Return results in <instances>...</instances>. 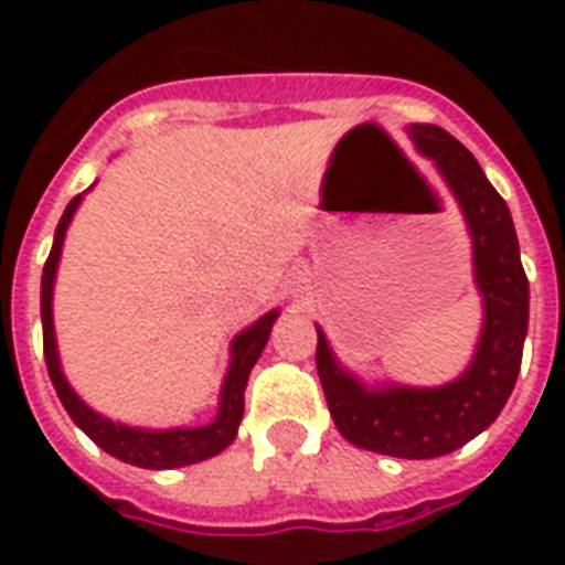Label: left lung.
Instances as JSON below:
<instances>
[{"label":"left lung","instance_id":"left-lung-1","mask_svg":"<svg viewBox=\"0 0 565 565\" xmlns=\"http://www.w3.org/2000/svg\"><path fill=\"white\" fill-rule=\"evenodd\" d=\"M422 154L437 161L463 207L483 296V331L463 375L446 386L366 390L340 370L317 328V370L337 430L352 446L404 460H430L466 446L490 428L508 404L527 334V275L508 202L495 193L475 154L439 126H411Z\"/></svg>","mask_w":565,"mask_h":565}]
</instances>
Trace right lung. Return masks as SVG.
Returning a JSON list of instances; mask_svg holds the SVG:
<instances>
[{"label": "right lung", "instance_id": "obj_1", "mask_svg": "<svg viewBox=\"0 0 565 565\" xmlns=\"http://www.w3.org/2000/svg\"><path fill=\"white\" fill-rule=\"evenodd\" d=\"M82 202V195H75L73 202L66 204L64 216L55 228V243L43 266V281H40V317H43V358H46V370L61 404L70 413V419L87 434L99 448H105L108 455H114L122 463L140 466V469H175V466H190L207 457L220 455L222 448H228L237 437L239 419H243V393H246L248 372L257 363L260 352H264L273 322L278 317V310L260 317L252 328H246L237 340L231 343V366L222 384V402L220 413L211 425L202 428H172V430H143L128 428V425H117V422L105 419L96 411H90L87 404L73 393V386L66 384L61 363H57L55 349V328H52V284H55L57 257H61V246H64L66 225L73 220L75 207Z\"/></svg>", "mask_w": 565, "mask_h": 565}]
</instances>
